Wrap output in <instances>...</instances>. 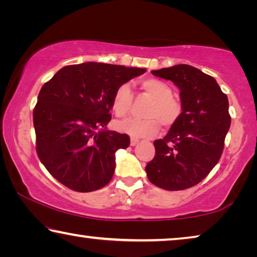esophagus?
Listing matches in <instances>:
<instances>
[{
	"mask_svg": "<svg viewBox=\"0 0 257 257\" xmlns=\"http://www.w3.org/2000/svg\"><path fill=\"white\" fill-rule=\"evenodd\" d=\"M138 143H139V139H137V138L130 139V145H132V146H136Z\"/></svg>",
	"mask_w": 257,
	"mask_h": 257,
	"instance_id": "34e87169",
	"label": "esophagus"
}]
</instances>
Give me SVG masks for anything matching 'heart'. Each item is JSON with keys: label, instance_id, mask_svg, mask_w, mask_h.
Masks as SVG:
<instances>
[{"label": "heart", "instance_id": "1", "mask_svg": "<svg viewBox=\"0 0 257 257\" xmlns=\"http://www.w3.org/2000/svg\"><path fill=\"white\" fill-rule=\"evenodd\" d=\"M141 88L153 101L145 112L146 119H125L116 121L115 129L133 137H152L158 134L161 124L170 128L182 113L180 102L172 96V88L167 82L155 78H146L141 81ZM134 95L128 84L116 87L112 96V111L119 118L125 116L133 106Z\"/></svg>", "mask_w": 257, "mask_h": 257}]
</instances>
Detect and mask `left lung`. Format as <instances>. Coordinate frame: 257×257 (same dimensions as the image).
<instances>
[{
  "label": "left lung",
  "instance_id": "left-lung-1",
  "mask_svg": "<svg viewBox=\"0 0 257 257\" xmlns=\"http://www.w3.org/2000/svg\"><path fill=\"white\" fill-rule=\"evenodd\" d=\"M180 89L182 113L167 136L154 142L145 170L152 184L182 190L201 182L222 155L231 123L228 97L215 79L188 64L152 71Z\"/></svg>",
  "mask_w": 257,
  "mask_h": 257
}]
</instances>
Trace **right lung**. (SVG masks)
<instances>
[{
    "mask_svg": "<svg viewBox=\"0 0 257 257\" xmlns=\"http://www.w3.org/2000/svg\"><path fill=\"white\" fill-rule=\"evenodd\" d=\"M144 68L86 62L63 67L43 85L34 108L36 152L46 170L68 188L97 190L112 179L115 152L127 134L106 130L116 87Z\"/></svg>",
    "mask_w": 257,
    "mask_h": 257,
    "instance_id": "obj_1",
    "label": "right lung"
}]
</instances>
